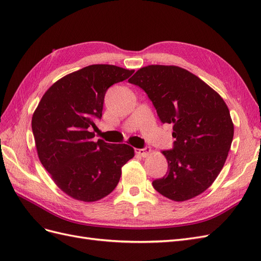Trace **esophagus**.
Listing matches in <instances>:
<instances>
[{"mask_svg":"<svg viewBox=\"0 0 261 261\" xmlns=\"http://www.w3.org/2000/svg\"><path fill=\"white\" fill-rule=\"evenodd\" d=\"M135 152L139 155H141L143 158H146L150 154V152H151V148L150 147H145L143 149H135Z\"/></svg>","mask_w":261,"mask_h":261,"instance_id":"obj_1","label":"esophagus"}]
</instances>
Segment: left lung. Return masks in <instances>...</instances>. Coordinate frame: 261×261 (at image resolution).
<instances>
[{
    "instance_id": "obj_1",
    "label": "left lung",
    "mask_w": 261,
    "mask_h": 261,
    "mask_svg": "<svg viewBox=\"0 0 261 261\" xmlns=\"http://www.w3.org/2000/svg\"><path fill=\"white\" fill-rule=\"evenodd\" d=\"M128 82L148 94L163 124H173V149L162 151L169 172L152 186L174 201L200 195L222 170L233 140L234 125L224 100L178 66L148 65Z\"/></svg>"
}]
</instances>
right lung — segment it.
<instances>
[{"label":"right lung","mask_w":261,"mask_h":261,"mask_svg":"<svg viewBox=\"0 0 261 261\" xmlns=\"http://www.w3.org/2000/svg\"><path fill=\"white\" fill-rule=\"evenodd\" d=\"M134 73L96 64L70 73L45 91L31 120L39 160L54 183L74 199L97 201L113 192L134 156L125 144L93 141L107 90Z\"/></svg>","instance_id":"obj_1"}]
</instances>
